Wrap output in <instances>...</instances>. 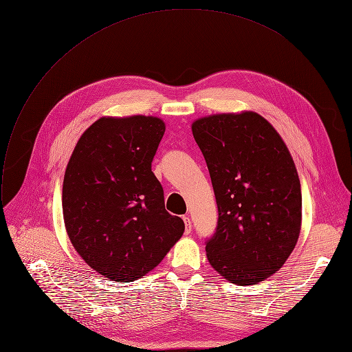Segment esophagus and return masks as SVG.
<instances>
[{"mask_svg":"<svg viewBox=\"0 0 352 352\" xmlns=\"http://www.w3.org/2000/svg\"><path fill=\"white\" fill-rule=\"evenodd\" d=\"M182 220H184V223H185V232H186V234H189V232H190V230H192V223H190L189 216H184V217H182Z\"/></svg>","mask_w":352,"mask_h":352,"instance_id":"obj_1","label":"esophagus"}]
</instances>
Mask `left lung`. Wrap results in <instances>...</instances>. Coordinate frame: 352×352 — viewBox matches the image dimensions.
Returning <instances> with one entry per match:
<instances>
[{
	"label": "left lung",
	"mask_w": 352,
	"mask_h": 352,
	"mask_svg": "<svg viewBox=\"0 0 352 352\" xmlns=\"http://www.w3.org/2000/svg\"><path fill=\"white\" fill-rule=\"evenodd\" d=\"M192 133L219 209L208 261L234 284H258L285 263L300 232L302 195L289 150L254 111L202 117Z\"/></svg>",
	"instance_id": "8db88e82"
}]
</instances>
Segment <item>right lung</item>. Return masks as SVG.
<instances>
[{"label":"right lung","instance_id":"1","mask_svg":"<svg viewBox=\"0 0 352 352\" xmlns=\"http://www.w3.org/2000/svg\"><path fill=\"white\" fill-rule=\"evenodd\" d=\"M166 132L152 116L103 117L79 138L63 184L67 234L79 256L111 281L152 272L185 224L164 206L152 162Z\"/></svg>","mask_w":352,"mask_h":352}]
</instances>
